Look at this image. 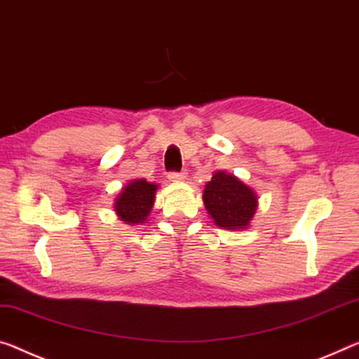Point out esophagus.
I'll use <instances>...</instances> for the list:
<instances>
[{
	"mask_svg": "<svg viewBox=\"0 0 359 359\" xmlns=\"http://www.w3.org/2000/svg\"><path fill=\"white\" fill-rule=\"evenodd\" d=\"M168 177L170 182H180L187 177V172L185 170H180V172H169Z\"/></svg>",
	"mask_w": 359,
	"mask_h": 359,
	"instance_id": "34e87169",
	"label": "esophagus"
}]
</instances>
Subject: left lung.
I'll list each match as a JSON object with an SVG mask.
<instances>
[{"label": "left lung", "mask_w": 359, "mask_h": 359, "mask_svg": "<svg viewBox=\"0 0 359 359\" xmlns=\"http://www.w3.org/2000/svg\"><path fill=\"white\" fill-rule=\"evenodd\" d=\"M203 201L214 224L233 231L246 230L259 206L257 195L251 187L225 170L214 172L204 187Z\"/></svg>", "instance_id": "left-lung-1"}]
</instances>
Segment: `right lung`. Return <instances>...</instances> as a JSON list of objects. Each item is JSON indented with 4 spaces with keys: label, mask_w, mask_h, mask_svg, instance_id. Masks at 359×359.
Instances as JSON below:
<instances>
[{
    "label": "right lung",
    "mask_w": 359,
    "mask_h": 359,
    "mask_svg": "<svg viewBox=\"0 0 359 359\" xmlns=\"http://www.w3.org/2000/svg\"><path fill=\"white\" fill-rule=\"evenodd\" d=\"M156 189L158 185L149 184L145 179L133 180L123 187L121 193L115 200V210L119 220L128 225L144 224L151 212Z\"/></svg>",
    "instance_id": "obj_1"
}]
</instances>
